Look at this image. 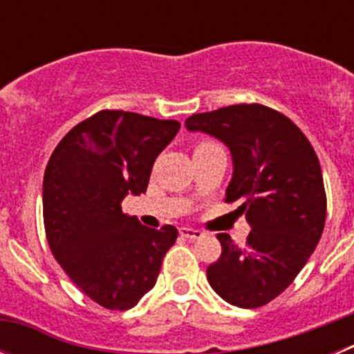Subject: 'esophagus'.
I'll return each mask as SVG.
<instances>
[{
  "label": "esophagus",
  "mask_w": 354,
  "mask_h": 354,
  "mask_svg": "<svg viewBox=\"0 0 354 354\" xmlns=\"http://www.w3.org/2000/svg\"><path fill=\"white\" fill-rule=\"evenodd\" d=\"M179 234L183 237H186V239H200V237L204 236L200 230H196V228H189V227L179 228Z\"/></svg>",
  "instance_id": "1"
}]
</instances>
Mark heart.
Listing matches in <instances>:
<instances>
[{
	"instance_id": "heart-1",
	"label": "heart",
	"mask_w": 354,
	"mask_h": 354,
	"mask_svg": "<svg viewBox=\"0 0 354 354\" xmlns=\"http://www.w3.org/2000/svg\"><path fill=\"white\" fill-rule=\"evenodd\" d=\"M214 142H209V140H204V142H198L196 143L195 150H202V149H209V147H214Z\"/></svg>"
}]
</instances>
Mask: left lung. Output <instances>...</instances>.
<instances>
[{
	"label": "left lung",
	"instance_id": "8db88e82",
	"mask_svg": "<svg viewBox=\"0 0 354 354\" xmlns=\"http://www.w3.org/2000/svg\"><path fill=\"white\" fill-rule=\"evenodd\" d=\"M186 127L230 149L225 202H237L252 227L245 248L228 234L216 236L221 255L207 266L209 286L230 305L259 308L294 282L324 230L326 192L314 147L290 118L255 102L195 113Z\"/></svg>",
	"mask_w": 354,
	"mask_h": 354
}]
</instances>
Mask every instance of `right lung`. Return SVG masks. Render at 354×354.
<instances>
[{"instance_id":"add662e5","label":"right lung","mask_w":354,"mask_h":354,"mask_svg":"<svg viewBox=\"0 0 354 354\" xmlns=\"http://www.w3.org/2000/svg\"><path fill=\"white\" fill-rule=\"evenodd\" d=\"M180 124L122 109L80 122L53 150L44 171V227L53 255L90 299L127 310L154 287L177 228H149L122 212L142 195L161 150Z\"/></svg>"}]
</instances>
